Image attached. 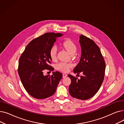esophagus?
Listing matches in <instances>:
<instances>
[{
    "label": "esophagus",
    "instance_id": "34e87169",
    "mask_svg": "<svg viewBox=\"0 0 124 124\" xmlns=\"http://www.w3.org/2000/svg\"><path fill=\"white\" fill-rule=\"evenodd\" d=\"M67 76V75L66 74H65V73H63V77H66Z\"/></svg>",
    "mask_w": 124,
    "mask_h": 124
}]
</instances>
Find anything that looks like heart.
I'll return each mask as SVG.
<instances>
[{"instance_id": "b5f03b06", "label": "heart", "mask_w": 124, "mask_h": 124, "mask_svg": "<svg viewBox=\"0 0 124 124\" xmlns=\"http://www.w3.org/2000/svg\"><path fill=\"white\" fill-rule=\"evenodd\" d=\"M62 47L65 49L71 55L75 54L77 48L75 44L70 39H68L64 41L62 44ZM57 48L56 46H52L49 51V55L51 60L53 61L56 60L57 59ZM72 67V65L69 63L61 62L59 63L57 65V68L58 70L62 71L63 72H67L69 71L70 68Z\"/></svg>"}]
</instances>
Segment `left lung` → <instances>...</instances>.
Wrapping results in <instances>:
<instances>
[{"label":"left lung","mask_w":124,"mask_h":124,"mask_svg":"<svg viewBox=\"0 0 124 124\" xmlns=\"http://www.w3.org/2000/svg\"><path fill=\"white\" fill-rule=\"evenodd\" d=\"M79 38L81 56L73 72L78 74L82 72L83 75L80 79L68 75L71 80L69 92L76 99L86 100L93 96L100 89L105 77L106 63L100 48L93 40L83 35Z\"/></svg>","instance_id":"obj_1"}]
</instances>
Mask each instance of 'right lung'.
I'll use <instances>...</instances> for the list:
<instances>
[{"label": "right lung", "instance_id": "1", "mask_svg": "<svg viewBox=\"0 0 124 124\" xmlns=\"http://www.w3.org/2000/svg\"><path fill=\"white\" fill-rule=\"evenodd\" d=\"M61 33L47 32L31 41L19 59L18 73L26 91L33 97L44 99L53 95L62 78L56 71L52 75H44L45 69L53 71L49 51Z\"/></svg>", "mask_w": 124, "mask_h": 124}]
</instances>
